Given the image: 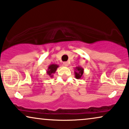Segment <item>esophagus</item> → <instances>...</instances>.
Segmentation results:
<instances>
[{"mask_svg": "<svg viewBox=\"0 0 129 129\" xmlns=\"http://www.w3.org/2000/svg\"><path fill=\"white\" fill-rule=\"evenodd\" d=\"M63 66H66V67L69 66V63L67 62V61H64V62H63Z\"/></svg>", "mask_w": 129, "mask_h": 129, "instance_id": "1", "label": "esophagus"}]
</instances>
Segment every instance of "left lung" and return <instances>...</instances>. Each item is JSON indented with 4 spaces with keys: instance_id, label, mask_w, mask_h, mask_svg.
Here are the masks:
<instances>
[{
    "instance_id": "8db88e82",
    "label": "left lung",
    "mask_w": 129,
    "mask_h": 129,
    "mask_svg": "<svg viewBox=\"0 0 129 129\" xmlns=\"http://www.w3.org/2000/svg\"><path fill=\"white\" fill-rule=\"evenodd\" d=\"M75 76L76 79H81L83 77V69L82 67L78 66L75 69Z\"/></svg>"
}]
</instances>
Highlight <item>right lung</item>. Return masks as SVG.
Here are the masks:
<instances>
[{
  "instance_id": "obj_1",
  "label": "right lung",
  "mask_w": 129,
  "mask_h": 129,
  "mask_svg": "<svg viewBox=\"0 0 129 129\" xmlns=\"http://www.w3.org/2000/svg\"><path fill=\"white\" fill-rule=\"evenodd\" d=\"M58 65L56 64H51L48 66L47 70V75L50 78H53V74H54L57 71V69L58 68Z\"/></svg>"
}]
</instances>
